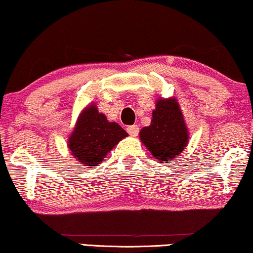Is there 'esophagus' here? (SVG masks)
<instances>
[{
  "label": "esophagus",
  "instance_id": "obj_1",
  "mask_svg": "<svg viewBox=\"0 0 253 253\" xmlns=\"http://www.w3.org/2000/svg\"><path fill=\"white\" fill-rule=\"evenodd\" d=\"M138 131H139V128L136 125H131V126H129V127L127 128V133L129 134L130 136H133V137H136L137 136Z\"/></svg>",
  "mask_w": 253,
  "mask_h": 253
}]
</instances>
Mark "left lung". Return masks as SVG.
Here are the masks:
<instances>
[{
  "mask_svg": "<svg viewBox=\"0 0 253 253\" xmlns=\"http://www.w3.org/2000/svg\"><path fill=\"white\" fill-rule=\"evenodd\" d=\"M139 138L161 164L174 163L188 143V129L177 99L157 100L150 126L142 128Z\"/></svg>",
  "mask_w": 253,
  "mask_h": 253,
  "instance_id": "8db88e82",
  "label": "left lung"
}]
</instances>
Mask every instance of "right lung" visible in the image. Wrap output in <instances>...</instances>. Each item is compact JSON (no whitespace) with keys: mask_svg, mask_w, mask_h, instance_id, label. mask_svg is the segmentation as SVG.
Instances as JSON below:
<instances>
[{"mask_svg":"<svg viewBox=\"0 0 253 253\" xmlns=\"http://www.w3.org/2000/svg\"><path fill=\"white\" fill-rule=\"evenodd\" d=\"M128 134L115 122L99 112L96 105L89 103L79 114L73 133L68 137L71 156L83 166H97L105 156Z\"/></svg>","mask_w":253,"mask_h":253,"instance_id":"add662e5","label":"right lung"}]
</instances>
